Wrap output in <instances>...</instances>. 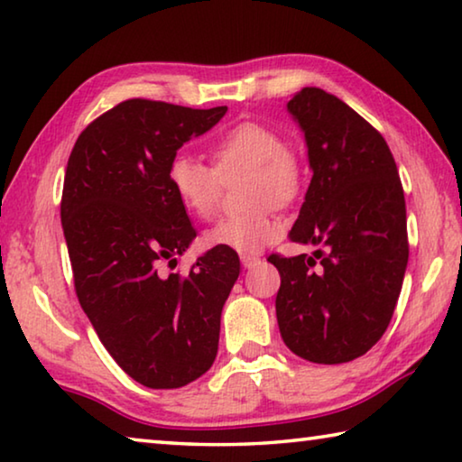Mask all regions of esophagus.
<instances>
[{
    "mask_svg": "<svg viewBox=\"0 0 462 462\" xmlns=\"http://www.w3.org/2000/svg\"><path fill=\"white\" fill-rule=\"evenodd\" d=\"M240 261H242V267H245V269H253L261 263L259 256H253V254H242Z\"/></svg>",
    "mask_w": 462,
    "mask_h": 462,
    "instance_id": "esophagus-1",
    "label": "esophagus"
}]
</instances>
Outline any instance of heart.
Masks as SVG:
<instances>
[{
  "label": "heart",
  "mask_w": 462,
  "mask_h": 462,
  "mask_svg": "<svg viewBox=\"0 0 462 462\" xmlns=\"http://www.w3.org/2000/svg\"><path fill=\"white\" fill-rule=\"evenodd\" d=\"M214 169L189 154H175L167 167V183L185 212L208 220L216 212L222 181L245 171L240 193L245 212L226 216L206 232L209 246L236 253H259L281 234L273 203L285 206L301 189L303 169L277 130L261 122H240L209 146Z\"/></svg>",
  "instance_id": "b5f03b06"
}]
</instances>
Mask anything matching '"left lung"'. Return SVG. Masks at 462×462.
<instances>
[{
    "label": "left lung",
    "mask_w": 462,
    "mask_h": 462,
    "mask_svg": "<svg viewBox=\"0 0 462 462\" xmlns=\"http://www.w3.org/2000/svg\"><path fill=\"white\" fill-rule=\"evenodd\" d=\"M287 112L308 144L311 181L289 238L314 254H271L281 275V338L310 363L340 365L387 330L408 267L403 187L369 122L324 89L303 88Z\"/></svg>",
    "instance_id": "obj_1"
}]
</instances>
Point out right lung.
<instances>
[{
	"instance_id": "obj_1",
	"label": "right lung",
	"mask_w": 462,
	"mask_h": 462,
	"mask_svg": "<svg viewBox=\"0 0 462 462\" xmlns=\"http://www.w3.org/2000/svg\"><path fill=\"white\" fill-rule=\"evenodd\" d=\"M226 112L122 101L81 132L67 162L60 222L77 297L114 361L151 389L183 387L214 365L240 275L238 254L224 246L187 275L162 271L195 238L167 183L169 161Z\"/></svg>"
}]
</instances>
